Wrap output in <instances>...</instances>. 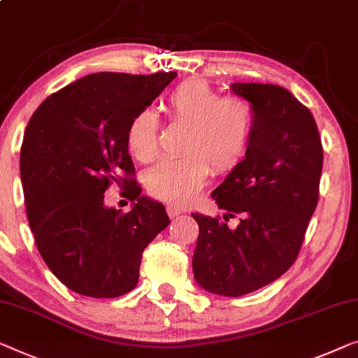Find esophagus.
<instances>
[{"label": "esophagus", "mask_w": 358, "mask_h": 358, "mask_svg": "<svg viewBox=\"0 0 358 358\" xmlns=\"http://www.w3.org/2000/svg\"><path fill=\"white\" fill-rule=\"evenodd\" d=\"M167 213H169V217H170V218H175V217H178L180 213H183V210H181L180 207L167 206Z\"/></svg>", "instance_id": "obj_1"}]
</instances>
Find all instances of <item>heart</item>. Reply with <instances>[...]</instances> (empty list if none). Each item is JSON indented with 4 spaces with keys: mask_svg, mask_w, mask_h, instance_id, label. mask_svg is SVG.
Returning <instances> with one entry per match:
<instances>
[{
    "mask_svg": "<svg viewBox=\"0 0 358 358\" xmlns=\"http://www.w3.org/2000/svg\"><path fill=\"white\" fill-rule=\"evenodd\" d=\"M165 108L175 124L188 128L181 159H165L145 175L149 194L169 204L183 206L204 186L210 169L228 173L236 169L250 146L255 112L249 101L225 96L204 80H186L167 96ZM159 119L141 109L127 128V146L133 157L149 162L157 156Z\"/></svg>",
    "mask_w": 358,
    "mask_h": 358,
    "instance_id": "1",
    "label": "heart"
}]
</instances>
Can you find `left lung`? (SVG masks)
Segmentation results:
<instances>
[{
  "label": "left lung",
  "instance_id": "left-lung-1",
  "mask_svg": "<svg viewBox=\"0 0 358 358\" xmlns=\"http://www.w3.org/2000/svg\"><path fill=\"white\" fill-rule=\"evenodd\" d=\"M249 101L255 127L246 157L212 197L231 230L217 218L193 213L199 225L193 271L213 294L239 297L285 273L294 264L318 202L323 148L312 112L278 85L233 83Z\"/></svg>",
  "mask_w": 358,
  "mask_h": 358
}]
</instances>
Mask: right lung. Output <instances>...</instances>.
<instances>
[{"label":"right lung","mask_w":358,"mask_h":358,"mask_svg":"<svg viewBox=\"0 0 358 358\" xmlns=\"http://www.w3.org/2000/svg\"><path fill=\"white\" fill-rule=\"evenodd\" d=\"M175 77L92 73L48 96L25 128L20 180L30 230L48 268L77 294L130 292L143 250L170 223L133 178L127 128ZM112 182L134 202L130 213L103 204Z\"/></svg>","instance_id":"right-lung-1"}]
</instances>
